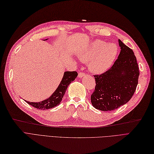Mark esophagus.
<instances>
[{
  "instance_id": "esophagus-1",
  "label": "esophagus",
  "mask_w": 154,
  "mask_h": 154,
  "mask_svg": "<svg viewBox=\"0 0 154 154\" xmlns=\"http://www.w3.org/2000/svg\"><path fill=\"white\" fill-rule=\"evenodd\" d=\"M85 75H86L85 73L83 72H79L78 74V77L79 78H82L83 77H85Z\"/></svg>"
}]
</instances>
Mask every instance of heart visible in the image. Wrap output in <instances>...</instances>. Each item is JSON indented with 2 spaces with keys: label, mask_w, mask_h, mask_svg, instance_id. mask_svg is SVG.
Instances as JSON below:
<instances>
[{
  "label": "heart",
  "mask_w": 154,
  "mask_h": 154,
  "mask_svg": "<svg viewBox=\"0 0 154 154\" xmlns=\"http://www.w3.org/2000/svg\"><path fill=\"white\" fill-rule=\"evenodd\" d=\"M118 52L115 43L96 40L79 53L82 61L88 62V68L94 73H101L108 70L115 60Z\"/></svg>",
  "instance_id": "1"
}]
</instances>
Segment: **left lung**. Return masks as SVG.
Here are the masks:
<instances>
[{
	"label": "left lung",
	"instance_id": "obj_1",
	"mask_svg": "<svg viewBox=\"0 0 154 154\" xmlns=\"http://www.w3.org/2000/svg\"><path fill=\"white\" fill-rule=\"evenodd\" d=\"M120 53L111 68L95 75L96 87L91 96L94 108L111 111L131 100L135 92L139 76L136 57L132 49L118 39Z\"/></svg>",
	"mask_w": 154,
	"mask_h": 154
}]
</instances>
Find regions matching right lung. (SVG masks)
Listing matches in <instances>:
<instances>
[{
	"label": "right lung",
	"instance_id": "obj_1",
	"mask_svg": "<svg viewBox=\"0 0 154 154\" xmlns=\"http://www.w3.org/2000/svg\"><path fill=\"white\" fill-rule=\"evenodd\" d=\"M47 39H46V40ZM78 73L77 72H64V76H63L60 85H58V88L55 90L54 92H53V94L49 98L40 102H30L27 101H26V102L34 108L41 110L54 108L60 104L63 96H64L66 91L67 88H68V86L71 82L75 79Z\"/></svg>",
	"mask_w": 154,
	"mask_h": 154
}]
</instances>
